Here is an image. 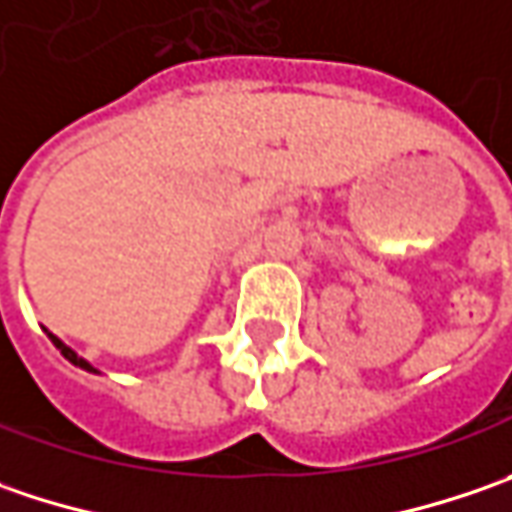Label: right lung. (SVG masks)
<instances>
[{
	"mask_svg": "<svg viewBox=\"0 0 512 512\" xmlns=\"http://www.w3.org/2000/svg\"><path fill=\"white\" fill-rule=\"evenodd\" d=\"M48 338H51V341H54L56 349H59V352H62V355H65V358H68V361H71V364H74V367L88 369V372H97V369L91 367V364H88V361H85V358H79V355H77V352H74V349H68V346L62 344V341H59V338H56V335H51V332H48Z\"/></svg>",
	"mask_w": 512,
	"mask_h": 512,
	"instance_id": "right-lung-1",
	"label": "right lung"
}]
</instances>
